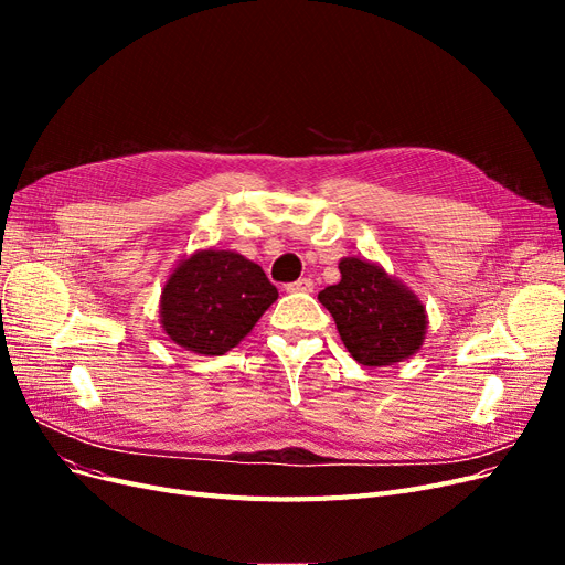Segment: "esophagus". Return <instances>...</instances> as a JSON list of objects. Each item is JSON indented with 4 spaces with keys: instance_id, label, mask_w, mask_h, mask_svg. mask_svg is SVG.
<instances>
[{
    "instance_id": "esophagus-1",
    "label": "esophagus",
    "mask_w": 565,
    "mask_h": 565,
    "mask_svg": "<svg viewBox=\"0 0 565 565\" xmlns=\"http://www.w3.org/2000/svg\"><path fill=\"white\" fill-rule=\"evenodd\" d=\"M287 292H313V280L311 278H299L297 282H289Z\"/></svg>"
}]
</instances>
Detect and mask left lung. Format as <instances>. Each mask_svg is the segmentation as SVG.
<instances>
[{"label": "left lung", "instance_id": "left-lung-1", "mask_svg": "<svg viewBox=\"0 0 565 565\" xmlns=\"http://www.w3.org/2000/svg\"><path fill=\"white\" fill-rule=\"evenodd\" d=\"M341 280L324 287L320 303L337 322L347 351L365 367H386L415 355L429 328L419 297L377 262L344 256Z\"/></svg>", "mask_w": 565, "mask_h": 565}]
</instances>
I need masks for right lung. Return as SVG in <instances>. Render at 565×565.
I'll list each match as a JSON object with an SVG mask.
<instances>
[{"mask_svg": "<svg viewBox=\"0 0 565 565\" xmlns=\"http://www.w3.org/2000/svg\"><path fill=\"white\" fill-rule=\"evenodd\" d=\"M278 299L259 264L233 249H198L169 273L160 295V324L177 347L224 355L254 330Z\"/></svg>", "mask_w": 565, "mask_h": 565, "instance_id": "1", "label": "right lung"}]
</instances>
